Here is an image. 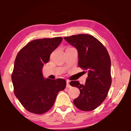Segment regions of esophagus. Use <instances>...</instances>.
I'll return each mask as SVG.
<instances>
[{
    "label": "esophagus",
    "mask_w": 131,
    "mask_h": 131,
    "mask_svg": "<svg viewBox=\"0 0 131 131\" xmlns=\"http://www.w3.org/2000/svg\"><path fill=\"white\" fill-rule=\"evenodd\" d=\"M67 88H71V85L70 84V82H69L68 81H67Z\"/></svg>",
    "instance_id": "esophagus-1"
}]
</instances>
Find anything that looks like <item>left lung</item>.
Wrapping results in <instances>:
<instances>
[{
    "label": "left lung",
    "mask_w": 131,
    "mask_h": 131,
    "mask_svg": "<svg viewBox=\"0 0 131 131\" xmlns=\"http://www.w3.org/2000/svg\"><path fill=\"white\" fill-rule=\"evenodd\" d=\"M78 51V65L88 74L85 84L79 81L70 82L78 88L80 94L74 104L82 111H92L102 104L112 84L111 60L105 46L89 34H77L64 37Z\"/></svg>",
    "instance_id": "obj_1"
}]
</instances>
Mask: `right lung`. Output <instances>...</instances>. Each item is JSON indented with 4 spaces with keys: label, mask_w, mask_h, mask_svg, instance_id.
<instances>
[{
    "label": "right lung",
    "mask_w": 131,
    "mask_h": 131,
    "mask_svg": "<svg viewBox=\"0 0 131 131\" xmlns=\"http://www.w3.org/2000/svg\"><path fill=\"white\" fill-rule=\"evenodd\" d=\"M63 38H43L28 43L18 53L12 74L14 94L28 112L45 113L53 106L58 92L63 91V79H43L42 70Z\"/></svg>",
    "instance_id": "right-lung-1"
}]
</instances>
